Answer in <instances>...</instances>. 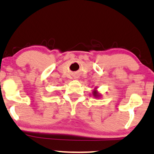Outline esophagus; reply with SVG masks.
Instances as JSON below:
<instances>
[{
    "instance_id": "esophagus-1",
    "label": "esophagus",
    "mask_w": 154,
    "mask_h": 154,
    "mask_svg": "<svg viewBox=\"0 0 154 154\" xmlns=\"http://www.w3.org/2000/svg\"><path fill=\"white\" fill-rule=\"evenodd\" d=\"M74 79H79V75H75V76H74Z\"/></svg>"
}]
</instances>
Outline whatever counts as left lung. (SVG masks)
Listing matches in <instances>:
<instances>
[{
  "mask_svg": "<svg viewBox=\"0 0 154 154\" xmlns=\"http://www.w3.org/2000/svg\"><path fill=\"white\" fill-rule=\"evenodd\" d=\"M93 94H94V96L95 97H99V95H98V93H97V91H94V93H93Z\"/></svg>",
  "mask_w": 154,
  "mask_h": 154,
  "instance_id": "left-lung-1",
  "label": "left lung"
}]
</instances>
